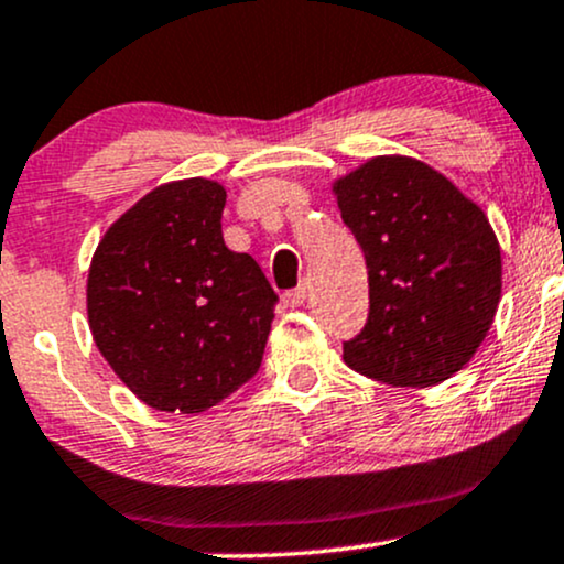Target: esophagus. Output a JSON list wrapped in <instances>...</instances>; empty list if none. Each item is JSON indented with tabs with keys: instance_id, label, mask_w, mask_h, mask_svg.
Masks as SVG:
<instances>
[{
	"instance_id": "1",
	"label": "esophagus",
	"mask_w": 564,
	"mask_h": 564,
	"mask_svg": "<svg viewBox=\"0 0 564 564\" xmlns=\"http://www.w3.org/2000/svg\"><path fill=\"white\" fill-rule=\"evenodd\" d=\"M282 299H284V304H288V306H304V301H306V284H299V288L288 290V293H284Z\"/></svg>"
}]
</instances>
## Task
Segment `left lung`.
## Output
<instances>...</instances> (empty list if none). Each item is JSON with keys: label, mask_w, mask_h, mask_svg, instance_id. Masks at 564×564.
Listing matches in <instances>:
<instances>
[{"label": "left lung", "mask_w": 564, "mask_h": 564, "mask_svg": "<svg viewBox=\"0 0 564 564\" xmlns=\"http://www.w3.org/2000/svg\"><path fill=\"white\" fill-rule=\"evenodd\" d=\"M368 269V319L344 362L392 387H430L474 357L500 301L487 215L427 163L379 155L333 185Z\"/></svg>", "instance_id": "1"}]
</instances>
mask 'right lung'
<instances>
[{"label": "right lung", "mask_w": 564, "mask_h": 564, "mask_svg": "<svg viewBox=\"0 0 564 564\" xmlns=\"http://www.w3.org/2000/svg\"><path fill=\"white\" fill-rule=\"evenodd\" d=\"M226 191L155 187L105 234L88 271V325L120 381L150 409L198 414L258 373L276 293L223 241Z\"/></svg>", "instance_id": "obj_1"}]
</instances>
